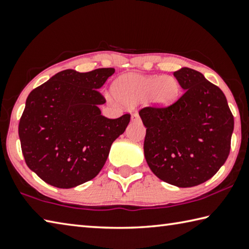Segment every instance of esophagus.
Segmentation results:
<instances>
[{
  "label": "esophagus",
  "mask_w": 249,
  "mask_h": 249,
  "mask_svg": "<svg viewBox=\"0 0 249 249\" xmlns=\"http://www.w3.org/2000/svg\"><path fill=\"white\" fill-rule=\"evenodd\" d=\"M131 120L132 121H140V116H139V113H137V112H134V113H132V116H131Z\"/></svg>",
  "instance_id": "34e87169"
}]
</instances>
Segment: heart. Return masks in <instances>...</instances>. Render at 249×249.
I'll return each instance as SVG.
<instances>
[{
	"label": "heart",
	"instance_id": "obj_1",
	"mask_svg": "<svg viewBox=\"0 0 249 249\" xmlns=\"http://www.w3.org/2000/svg\"><path fill=\"white\" fill-rule=\"evenodd\" d=\"M112 91L124 104L134 105L146 100L152 106L166 108L179 97L180 86L173 76L129 74L113 83Z\"/></svg>",
	"mask_w": 249,
	"mask_h": 249
}]
</instances>
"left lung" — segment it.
<instances>
[{
	"mask_svg": "<svg viewBox=\"0 0 249 249\" xmlns=\"http://www.w3.org/2000/svg\"><path fill=\"white\" fill-rule=\"evenodd\" d=\"M174 76L185 90L166 108L139 111L146 128L144 156L160 179L181 188L210 179L231 150L234 117L225 95L196 70L181 68Z\"/></svg>",
	"mask_w": 249,
	"mask_h": 249,
	"instance_id": "1",
	"label": "left lung"
}]
</instances>
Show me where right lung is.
Listing matches in <instances>:
<instances>
[{"label": "right lung", "instance_id": "1", "mask_svg": "<svg viewBox=\"0 0 249 249\" xmlns=\"http://www.w3.org/2000/svg\"><path fill=\"white\" fill-rule=\"evenodd\" d=\"M115 69L80 73L64 70L30 91L18 124L25 162L43 181L73 188L93 179L106 163L112 142L130 115L108 119L99 89Z\"/></svg>", "mask_w": 249, "mask_h": 249}]
</instances>
